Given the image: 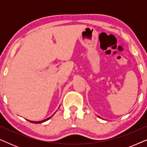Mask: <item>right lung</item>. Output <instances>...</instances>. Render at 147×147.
Here are the masks:
<instances>
[{"mask_svg":"<svg viewBox=\"0 0 147 147\" xmlns=\"http://www.w3.org/2000/svg\"><path fill=\"white\" fill-rule=\"evenodd\" d=\"M54 113V114H55ZM53 115H52L51 116H50L49 118H47V119H45V120H41V121H31V120H27L28 121H29L30 122H31V123H35V124H40V123H42V122H45V121H47V120H48L49 119H50V118H51L52 116H53Z\"/></svg>","mask_w":147,"mask_h":147,"instance_id":"1","label":"right lung"}]
</instances>
